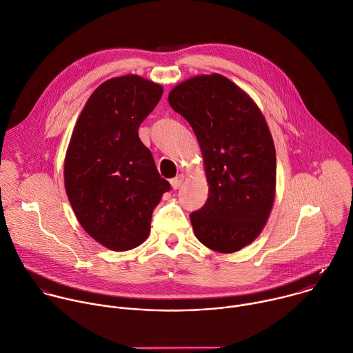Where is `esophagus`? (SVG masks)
<instances>
[{
	"instance_id": "1",
	"label": "esophagus",
	"mask_w": 353,
	"mask_h": 353,
	"mask_svg": "<svg viewBox=\"0 0 353 353\" xmlns=\"http://www.w3.org/2000/svg\"><path fill=\"white\" fill-rule=\"evenodd\" d=\"M182 182H183V175H178V176H175V178H172V179L170 181L172 189H175V190L179 189V186L182 185Z\"/></svg>"
}]
</instances>
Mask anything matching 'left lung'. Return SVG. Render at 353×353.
Returning a JSON list of instances; mask_svg holds the SVG:
<instances>
[{
	"mask_svg": "<svg viewBox=\"0 0 353 353\" xmlns=\"http://www.w3.org/2000/svg\"><path fill=\"white\" fill-rule=\"evenodd\" d=\"M193 128L210 185L205 204L190 214L196 237L218 252H234L263 229L276 188V152L268 124L234 83L197 76L168 95Z\"/></svg>",
	"mask_w": 353,
	"mask_h": 353,
	"instance_id": "1",
	"label": "left lung"
}]
</instances>
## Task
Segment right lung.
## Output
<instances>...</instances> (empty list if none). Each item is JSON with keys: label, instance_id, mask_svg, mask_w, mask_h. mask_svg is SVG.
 Returning <instances> with one entry per match:
<instances>
[{"label": "right lung", "instance_id": "obj_1", "mask_svg": "<svg viewBox=\"0 0 353 353\" xmlns=\"http://www.w3.org/2000/svg\"><path fill=\"white\" fill-rule=\"evenodd\" d=\"M163 87L128 74L101 84L74 127L65 188L84 230L113 251L142 244L154 207L171 189L138 135Z\"/></svg>", "mask_w": 353, "mask_h": 353}]
</instances>
